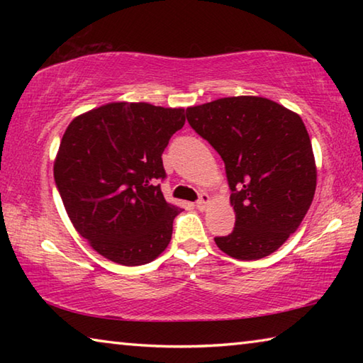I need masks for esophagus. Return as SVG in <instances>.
<instances>
[{
  "mask_svg": "<svg viewBox=\"0 0 363 363\" xmlns=\"http://www.w3.org/2000/svg\"><path fill=\"white\" fill-rule=\"evenodd\" d=\"M208 205H210V195H208V194H200L199 200L195 201V206L199 208L200 211H203Z\"/></svg>",
  "mask_w": 363,
  "mask_h": 363,
  "instance_id": "obj_1",
  "label": "esophagus"
}]
</instances>
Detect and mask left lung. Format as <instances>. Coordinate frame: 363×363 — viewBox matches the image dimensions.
Returning <instances> with one entry per match:
<instances>
[{
  "label": "left lung",
  "mask_w": 363,
  "mask_h": 363,
  "mask_svg": "<svg viewBox=\"0 0 363 363\" xmlns=\"http://www.w3.org/2000/svg\"><path fill=\"white\" fill-rule=\"evenodd\" d=\"M192 130L224 160L235 227L214 242L235 259L269 256L298 229L315 194L317 171L301 116L255 96L189 107Z\"/></svg>",
  "instance_id": "8db88e82"
}]
</instances>
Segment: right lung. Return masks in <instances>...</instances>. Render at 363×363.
<instances>
[{"mask_svg":"<svg viewBox=\"0 0 363 363\" xmlns=\"http://www.w3.org/2000/svg\"><path fill=\"white\" fill-rule=\"evenodd\" d=\"M186 123L182 108L113 102L73 120L54 163V181L79 235L123 266L164 251L181 208L162 192V153Z\"/></svg>","mask_w":363,"mask_h":363,"instance_id":"add662e5","label":"right lung"}]
</instances>
